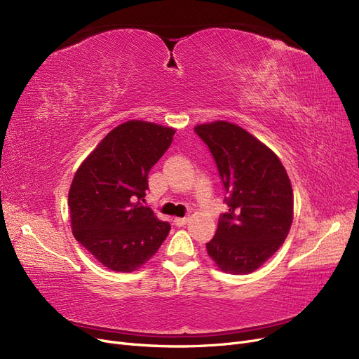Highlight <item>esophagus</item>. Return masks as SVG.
<instances>
[{"instance_id": "esophagus-1", "label": "esophagus", "mask_w": 359, "mask_h": 359, "mask_svg": "<svg viewBox=\"0 0 359 359\" xmlns=\"http://www.w3.org/2000/svg\"><path fill=\"white\" fill-rule=\"evenodd\" d=\"M189 222V217H176L175 220H173V223H175V226H177V227H182V226H184L186 223Z\"/></svg>"}]
</instances>
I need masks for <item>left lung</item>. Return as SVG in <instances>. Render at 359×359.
<instances>
[{"label":"left lung","instance_id":"obj_1","mask_svg":"<svg viewBox=\"0 0 359 359\" xmlns=\"http://www.w3.org/2000/svg\"><path fill=\"white\" fill-rule=\"evenodd\" d=\"M215 160L229 211L218 218L207 252L230 274L259 269L283 245L293 220V192L277 155L238 124L195 126Z\"/></svg>","mask_w":359,"mask_h":359}]
</instances>
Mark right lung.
I'll return each mask as SVG.
<instances>
[{
  "label": "right lung",
  "mask_w": 359,
  "mask_h": 359,
  "mask_svg": "<svg viewBox=\"0 0 359 359\" xmlns=\"http://www.w3.org/2000/svg\"><path fill=\"white\" fill-rule=\"evenodd\" d=\"M176 130L129 120L118 124L77 168L69 191L72 231L104 267L130 273L152 258L171 226L141 204L148 173Z\"/></svg>",
  "instance_id": "obj_1"
}]
</instances>
